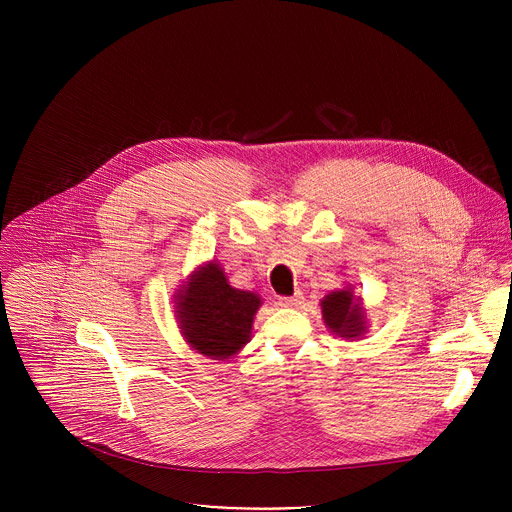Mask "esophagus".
Returning <instances> with one entry per match:
<instances>
[{
	"label": "esophagus",
	"mask_w": 512,
	"mask_h": 512,
	"mask_svg": "<svg viewBox=\"0 0 512 512\" xmlns=\"http://www.w3.org/2000/svg\"><path fill=\"white\" fill-rule=\"evenodd\" d=\"M302 302H304L302 291H298V294L289 296V298H279V306H283V308H298Z\"/></svg>",
	"instance_id": "1"
}]
</instances>
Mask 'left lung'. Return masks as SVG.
I'll use <instances>...</instances> for the list:
<instances>
[{
  "label": "left lung",
  "mask_w": 512,
  "mask_h": 512,
  "mask_svg": "<svg viewBox=\"0 0 512 512\" xmlns=\"http://www.w3.org/2000/svg\"><path fill=\"white\" fill-rule=\"evenodd\" d=\"M322 320L326 328L338 338H362L369 330L367 310H364L362 298L354 296V287L346 285L344 289L330 291L320 302Z\"/></svg>",
  "instance_id": "8db88e82"
}]
</instances>
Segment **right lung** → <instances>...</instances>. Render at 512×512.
Returning a JSON list of instances; mask_svg holds the SVG:
<instances>
[{
  "instance_id": "obj_1",
  "label": "right lung",
  "mask_w": 512,
  "mask_h": 512,
  "mask_svg": "<svg viewBox=\"0 0 512 512\" xmlns=\"http://www.w3.org/2000/svg\"><path fill=\"white\" fill-rule=\"evenodd\" d=\"M259 308L261 298L255 291L233 287L214 259L198 265L174 294V314L184 340L214 360L233 358L243 350Z\"/></svg>"
}]
</instances>
